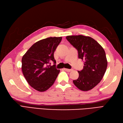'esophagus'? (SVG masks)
<instances>
[{
  "label": "esophagus",
  "instance_id": "esophagus-1",
  "mask_svg": "<svg viewBox=\"0 0 123 123\" xmlns=\"http://www.w3.org/2000/svg\"><path fill=\"white\" fill-rule=\"evenodd\" d=\"M64 70H65V71H68V72H70L71 71H72V69H66V68H64Z\"/></svg>",
  "mask_w": 123,
  "mask_h": 123
}]
</instances>
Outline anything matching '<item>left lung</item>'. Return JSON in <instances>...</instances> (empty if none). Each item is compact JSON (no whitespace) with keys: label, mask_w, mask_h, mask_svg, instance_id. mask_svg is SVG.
Instances as JSON below:
<instances>
[{"label":"left lung","mask_w":123,"mask_h":123,"mask_svg":"<svg viewBox=\"0 0 123 123\" xmlns=\"http://www.w3.org/2000/svg\"><path fill=\"white\" fill-rule=\"evenodd\" d=\"M67 40L77 49L78 57L84 60V66L78 71L79 78L73 81L82 91L92 89L103 79L107 67L105 52L97 42L89 36H68Z\"/></svg>","instance_id":"1"}]
</instances>
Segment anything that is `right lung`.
Instances as JSON below:
<instances>
[{"label":"right lung","mask_w":123,"mask_h":123,"mask_svg":"<svg viewBox=\"0 0 123 123\" xmlns=\"http://www.w3.org/2000/svg\"><path fill=\"white\" fill-rule=\"evenodd\" d=\"M61 40L62 37L43 39L34 44L23 56V74L34 89L43 92L54 83L60 70L56 68L54 53ZM51 61L54 63L52 66Z\"/></svg>","instance_id":"obj_1"}]
</instances>
